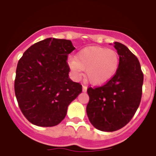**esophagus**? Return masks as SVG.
<instances>
[{
  "instance_id": "obj_1",
  "label": "esophagus",
  "mask_w": 156,
  "mask_h": 156,
  "mask_svg": "<svg viewBox=\"0 0 156 156\" xmlns=\"http://www.w3.org/2000/svg\"><path fill=\"white\" fill-rule=\"evenodd\" d=\"M82 91H83L84 93L87 91V87H86V86H85V85L82 86Z\"/></svg>"
}]
</instances>
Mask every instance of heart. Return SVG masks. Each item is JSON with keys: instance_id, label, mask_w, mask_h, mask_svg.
<instances>
[{"instance_id": "1", "label": "heart", "mask_w": 156, "mask_h": 156, "mask_svg": "<svg viewBox=\"0 0 156 156\" xmlns=\"http://www.w3.org/2000/svg\"><path fill=\"white\" fill-rule=\"evenodd\" d=\"M120 58L116 51L104 47L91 46L83 48L68 64L74 77L79 78L86 70V79L93 86L107 83L119 70Z\"/></svg>"}]
</instances>
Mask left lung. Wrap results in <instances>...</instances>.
Instances as JSON below:
<instances>
[{
    "label": "left lung",
    "instance_id": "1",
    "mask_svg": "<svg viewBox=\"0 0 156 156\" xmlns=\"http://www.w3.org/2000/svg\"><path fill=\"white\" fill-rule=\"evenodd\" d=\"M120 58L119 70L107 83L89 87L86 112L97 129L113 132L125 126L136 113L142 96L144 74L140 62L126 46L114 43Z\"/></svg>",
    "mask_w": 156,
    "mask_h": 156
}]
</instances>
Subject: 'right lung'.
<instances>
[{
	"label": "right lung",
	"instance_id": "right-lung-1",
	"mask_svg": "<svg viewBox=\"0 0 156 156\" xmlns=\"http://www.w3.org/2000/svg\"><path fill=\"white\" fill-rule=\"evenodd\" d=\"M75 49L66 39L46 38L26 50L16 68L15 93L22 113L38 126H54L82 86L69 78L68 55Z\"/></svg>",
	"mask_w": 156,
	"mask_h": 156
}]
</instances>
